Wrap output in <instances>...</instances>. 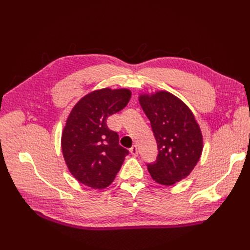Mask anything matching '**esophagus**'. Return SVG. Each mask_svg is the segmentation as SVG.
I'll return each mask as SVG.
<instances>
[{"label":"esophagus","mask_w":250,"mask_h":250,"mask_svg":"<svg viewBox=\"0 0 250 250\" xmlns=\"http://www.w3.org/2000/svg\"><path fill=\"white\" fill-rule=\"evenodd\" d=\"M130 152L133 156H138L139 155V149H138V146L137 145H133L131 148H130Z\"/></svg>","instance_id":"esophagus-1"}]
</instances>
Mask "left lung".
Wrapping results in <instances>:
<instances>
[{
	"label": "left lung",
	"mask_w": 250,
	"mask_h": 250,
	"mask_svg": "<svg viewBox=\"0 0 250 250\" xmlns=\"http://www.w3.org/2000/svg\"><path fill=\"white\" fill-rule=\"evenodd\" d=\"M139 101L158 149L148 171L157 184L172 186L188 176L199 161L203 148L199 124L186 103L166 90L140 95Z\"/></svg>",
	"instance_id": "obj_1"
}]
</instances>
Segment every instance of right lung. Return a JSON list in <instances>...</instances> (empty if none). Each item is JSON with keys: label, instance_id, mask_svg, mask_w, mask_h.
<instances>
[{"label": "right lung", "instance_id": "1", "mask_svg": "<svg viewBox=\"0 0 250 250\" xmlns=\"http://www.w3.org/2000/svg\"><path fill=\"white\" fill-rule=\"evenodd\" d=\"M127 88L105 87L85 95L71 110L62 135L67 169L79 183L93 188L108 187L121 169L128 150L108 129L106 119L129 102Z\"/></svg>", "mask_w": 250, "mask_h": 250}]
</instances>
